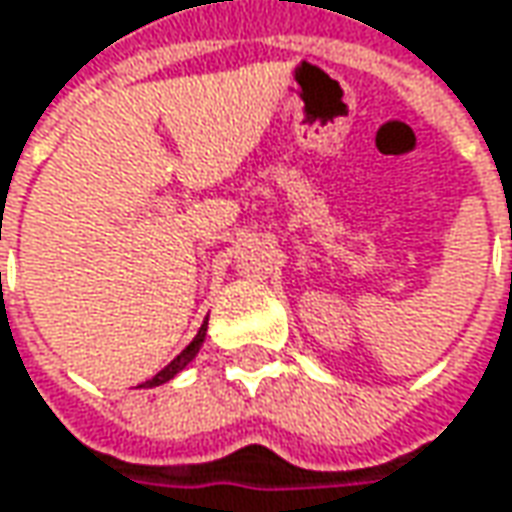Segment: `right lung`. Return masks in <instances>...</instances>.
<instances>
[{
  "instance_id": "obj_1",
  "label": "right lung",
  "mask_w": 512,
  "mask_h": 512,
  "mask_svg": "<svg viewBox=\"0 0 512 512\" xmlns=\"http://www.w3.org/2000/svg\"><path fill=\"white\" fill-rule=\"evenodd\" d=\"M205 330H207V322L202 327H199L196 339L187 344L185 350H182V353H179V356H176V359H173V362H170L168 367H162V370H159V373H156V376L150 379L148 387H156V384L170 382V379H173V376H176V373H179V370H182V367H185V364L190 362V359H193L196 353H199V347H202V342H205Z\"/></svg>"
}]
</instances>
